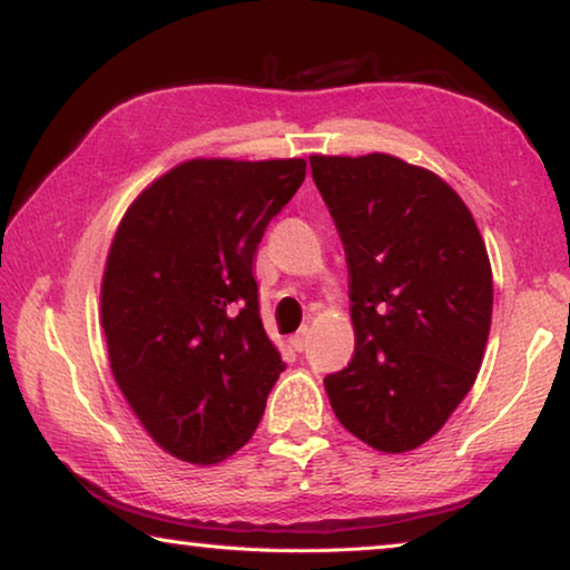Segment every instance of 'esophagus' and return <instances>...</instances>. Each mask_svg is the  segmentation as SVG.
I'll return each instance as SVG.
<instances>
[{"instance_id":"34e87169","label":"esophagus","mask_w":570,"mask_h":570,"mask_svg":"<svg viewBox=\"0 0 570 570\" xmlns=\"http://www.w3.org/2000/svg\"><path fill=\"white\" fill-rule=\"evenodd\" d=\"M288 344H292L294 352H304L306 344H308V330L296 332V334L292 336V340H288Z\"/></svg>"}]
</instances>
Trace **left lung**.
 I'll return each mask as SVG.
<instances>
[{
    "label": "left lung",
    "instance_id": "8db88e82",
    "mask_svg": "<svg viewBox=\"0 0 570 570\" xmlns=\"http://www.w3.org/2000/svg\"><path fill=\"white\" fill-rule=\"evenodd\" d=\"M308 163L350 268L354 356L324 380L332 410L374 450H414L480 372L493 316L485 240L432 170L387 153Z\"/></svg>",
    "mask_w": 570,
    "mask_h": 570
}]
</instances>
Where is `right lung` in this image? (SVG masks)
<instances>
[{
  "mask_svg": "<svg viewBox=\"0 0 570 570\" xmlns=\"http://www.w3.org/2000/svg\"><path fill=\"white\" fill-rule=\"evenodd\" d=\"M306 160L180 163L132 200L102 276L110 370L173 458L214 465L262 422L284 372L258 312L254 256Z\"/></svg>",
  "mask_w": 570,
  "mask_h": 570,
  "instance_id": "add662e5",
  "label": "right lung"
}]
</instances>
